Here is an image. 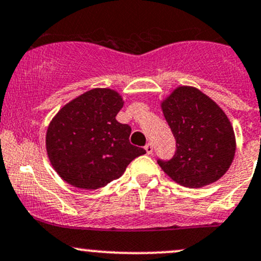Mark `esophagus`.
Returning <instances> with one entry per match:
<instances>
[{"mask_svg": "<svg viewBox=\"0 0 261 261\" xmlns=\"http://www.w3.org/2000/svg\"><path fill=\"white\" fill-rule=\"evenodd\" d=\"M144 149H146V152L148 153V154H152V152H153V144H152V143H147L146 146H144Z\"/></svg>", "mask_w": 261, "mask_h": 261, "instance_id": "1", "label": "esophagus"}]
</instances>
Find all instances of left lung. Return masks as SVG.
Here are the masks:
<instances>
[{
	"label": "left lung",
	"mask_w": 261,
	"mask_h": 261,
	"mask_svg": "<svg viewBox=\"0 0 261 261\" xmlns=\"http://www.w3.org/2000/svg\"><path fill=\"white\" fill-rule=\"evenodd\" d=\"M177 143L172 160L158 161L176 184L200 189L221 178L232 163L236 138L231 122L214 100L195 87L181 85L161 101Z\"/></svg>",
	"instance_id": "8db88e82"
}]
</instances>
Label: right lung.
Returning <instances> with one entry per match:
<instances>
[{
  "mask_svg": "<svg viewBox=\"0 0 261 261\" xmlns=\"http://www.w3.org/2000/svg\"><path fill=\"white\" fill-rule=\"evenodd\" d=\"M123 106L117 90L94 88L54 115L45 144L51 166L66 184L82 190L100 189L146 153L130 144L129 125L115 119Z\"/></svg>",
  "mask_w": 261,
  "mask_h": 261,
  "instance_id": "add662e5",
  "label": "right lung"
}]
</instances>
